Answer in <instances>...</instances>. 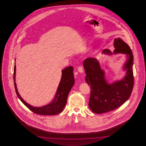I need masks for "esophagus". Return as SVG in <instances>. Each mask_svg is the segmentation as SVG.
<instances>
[{"instance_id":"1","label":"esophagus","mask_w":146,"mask_h":146,"mask_svg":"<svg viewBox=\"0 0 146 146\" xmlns=\"http://www.w3.org/2000/svg\"><path fill=\"white\" fill-rule=\"evenodd\" d=\"M78 72H79L80 73H83L84 72V68L82 66L79 67L77 68Z\"/></svg>"}]
</instances>
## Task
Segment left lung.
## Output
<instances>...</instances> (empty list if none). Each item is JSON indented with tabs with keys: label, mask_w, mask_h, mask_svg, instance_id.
Instances as JSON below:
<instances>
[{
	"label": "left lung",
	"mask_w": 146,
	"mask_h": 146,
	"mask_svg": "<svg viewBox=\"0 0 146 146\" xmlns=\"http://www.w3.org/2000/svg\"><path fill=\"white\" fill-rule=\"evenodd\" d=\"M115 50L113 53L105 49L103 53L124 54L126 60L123 67L125 71L124 77L119 80L109 84L100 62L95 58H88L84 60L83 65L86 74V81L90 86L91 94L89 106L92 112L102 114L119 108L130 97L133 86V57L129 46L120 38L114 40Z\"/></svg>",
	"instance_id": "obj_1"
}]
</instances>
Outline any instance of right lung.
Returning a JSON list of instances; mask_svg holds the SVG:
<instances>
[{"mask_svg": "<svg viewBox=\"0 0 146 146\" xmlns=\"http://www.w3.org/2000/svg\"><path fill=\"white\" fill-rule=\"evenodd\" d=\"M16 61V59H15ZM16 62H15L13 80L16 93L19 99L25 106L35 114L42 115H54L62 112L67 103V97L72 87L74 85V68L70 66L62 70L61 80L60 81L55 96L49 104L41 107H34L26 102L20 96L17 88L16 83Z\"/></svg>", "mask_w": 146, "mask_h": 146, "instance_id": "obj_1", "label": "right lung"}]
</instances>
